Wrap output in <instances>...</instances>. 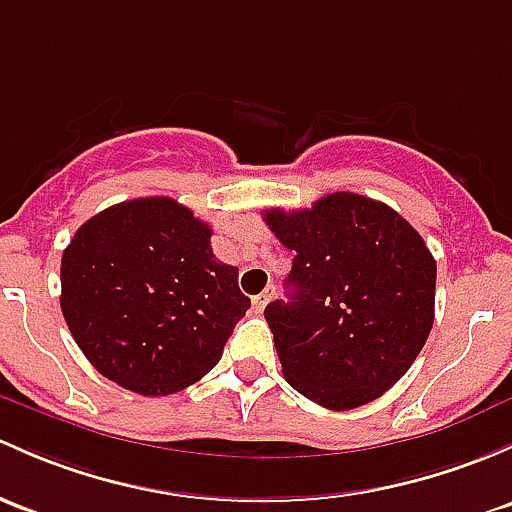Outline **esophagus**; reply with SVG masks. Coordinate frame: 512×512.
Masks as SVG:
<instances>
[{"label":"esophagus","mask_w":512,"mask_h":512,"mask_svg":"<svg viewBox=\"0 0 512 512\" xmlns=\"http://www.w3.org/2000/svg\"><path fill=\"white\" fill-rule=\"evenodd\" d=\"M272 297H274V284H270V287H267L265 292L260 294V297L252 299V306H255V311H265V306L270 304Z\"/></svg>","instance_id":"1"}]
</instances>
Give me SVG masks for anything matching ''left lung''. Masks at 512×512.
Masks as SVG:
<instances>
[{"instance_id":"1","label":"left lung","mask_w":512,"mask_h":512,"mask_svg":"<svg viewBox=\"0 0 512 512\" xmlns=\"http://www.w3.org/2000/svg\"><path fill=\"white\" fill-rule=\"evenodd\" d=\"M294 265L289 301H272L287 383L326 410L378 400L410 370L434 324L437 262L422 235L385 203L328 193L304 211H265Z\"/></svg>"}]
</instances>
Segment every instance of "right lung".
Masks as SVG:
<instances>
[{"label":"right lung","instance_id":"right-lung-1","mask_svg":"<svg viewBox=\"0 0 512 512\" xmlns=\"http://www.w3.org/2000/svg\"><path fill=\"white\" fill-rule=\"evenodd\" d=\"M211 225L174 198L117 203L78 228L61 260V311L100 375L147 397L211 373L250 309Z\"/></svg>","mask_w":512,"mask_h":512}]
</instances>
